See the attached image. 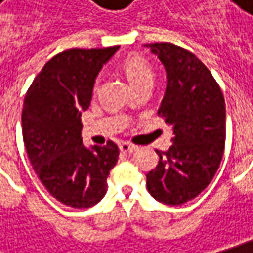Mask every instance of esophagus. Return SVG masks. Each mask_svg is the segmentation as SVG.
<instances>
[{
    "instance_id": "34e87169",
    "label": "esophagus",
    "mask_w": 253,
    "mask_h": 253,
    "mask_svg": "<svg viewBox=\"0 0 253 253\" xmlns=\"http://www.w3.org/2000/svg\"><path fill=\"white\" fill-rule=\"evenodd\" d=\"M120 151H123V153H133V151H136L137 147L136 146H133V144H130V143H127V141H123V143H120Z\"/></svg>"
}]
</instances>
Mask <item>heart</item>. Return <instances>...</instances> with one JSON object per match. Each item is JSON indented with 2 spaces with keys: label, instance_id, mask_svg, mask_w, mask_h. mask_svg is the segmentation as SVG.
I'll use <instances>...</instances> for the list:
<instances>
[{
  "label": "heart",
  "instance_id": "heart-1",
  "mask_svg": "<svg viewBox=\"0 0 253 253\" xmlns=\"http://www.w3.org/2000/svg\"><path fill=\"white\" fill-rule=\"evenodd\" d=\"M123 69H125L128 82L133 87L137 86L138 83L146 82V81H153L151 66L141 56L131 55V56L126 58L125 62H123Z\"/></svg>",
  "mask_w": 253,
  "mask_h": 253
}]
</instances>
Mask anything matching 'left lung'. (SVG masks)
<instances>
[{
	"mask_svg": "<svg viewBox=\"0 0 253 253\" xmlns=\"http://www.w3.org/2000/svg\"><path fill=\"white\" fill-rule=\"evenodd\" d=\"M164 65L167 87L159 116L172 126V144L157 151L147 190L160 203L181 205L208 187L225 146V100L208 68L172 43L144 45Z\"/></svg>",
	"mask_w": 253,
	"mask_h": 253,
	"instance_id": "8db88e82",
	"label": "left lung"
}]
</instances>
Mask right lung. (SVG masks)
<instances>
[{
  "label": "right lung",
  "mask_w": 253,
  "mask_h": 253,
  "mask_svg": "<svg viewBox=\"0 0 253 253\" xmlns=\"http://www.w3.org/2000/svg\"><path fill=\"white\" fill-rule=\"evenodd\" d=\"M119 46L69 49L45 63L29 86L22 109V137L41 182L62 204L89 208L105 197L119 159L113 141L87 148L82 112L89 109L96 76Z\"/></svg>",
  "instance_id": "add662e5"
}]
</instances>
